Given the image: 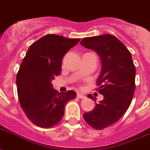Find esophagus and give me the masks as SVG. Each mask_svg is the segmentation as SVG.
<instances>
[{"label": "esophagus", "instance_id": "1", "mask_svg": "<svg viewBox=\"0 0 150 150\" xmlns=\"http://www.w3.org/2000/svg\"><path fill=\"white\" fill-rule=\"evenodd\" d=\"M77 97H78V98H80V99H85V98H86V96H84V95L81 94V93H77Z\"/></svg>", "mask_w": 150, "mask_h": 150}]
</instances>
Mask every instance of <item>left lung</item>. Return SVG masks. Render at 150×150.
<instances>
[{"label":"left lung","mask_w":150,"mask_h":150,"mask_svg":"<svg viewBox=\"0 0 150 150\" xmlns=\"http://www.w3.org/2000/svg\"><path fill=\"white\" fill-rule=\"evenodd\" d=\"M80 44L96 51L102 62L96 90L103 100L92 111L84 112L83 118L95 129H103L116 123L128 110L136 89V67L130 52L113 35L85 38ZM87 97L96 102L92 94Z\"/></svg>","instance_id":"1"}]
</instances>
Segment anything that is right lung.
<instances>
[{"label":"right lung","mask_w":150,"mask_h":150,"mask_svg":"<svg viewBox=\"0 0 150 150\" xmlns=\"http://www.w3.org/2000/svg\"><path fill=\"white\" fill-rule=\"evenodd\" d=\"M80 39L47 34L30 46L17 74V95L26 116L33 124L51 128L58 124L64 107L76 98L74 90L59 93L51 80L60 74L62 59Z\"/></svg>","instance_id":"add662e5"}]
</instances>
